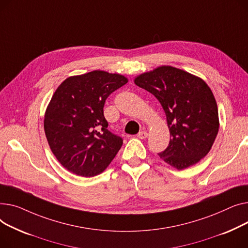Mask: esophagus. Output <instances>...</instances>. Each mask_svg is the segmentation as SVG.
I'll list each match as a JSON object with an SVG mask.
<instances>
[{
  "mask_svg": "<svg viewBox=\"0 0 248 248\" xmlns=\"http://www.w3.org/2000/svg\"><path fill=\"white\" fill-rule=\"evenodd\" d=\"M137 137L139 139H146L148 137V133L146 132V131H141V132H139L137 134Z\"/></svg>",
  "mask_w": 248,
  "mask_h": 248,
  "instance_id": "esophagus-1",
  "label": "esophagus"
}]
</instances>
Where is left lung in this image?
<instances>
[{"label":"left lung","instance_id":"1","mask_svg":"<svg viewBox=\"0 0 248 248\" xmlns=\"http://www.w3.org/2000/svg\"><path fill=\"white\" fill-rule=\"evenodd\" d=\"M161 104L170 132L160 158L178 170L190 167L210 151L219 128L218 109L208 85L201 78L171 66L143 73L134 80Z\"/></svg>","mask_w":248,"mask_h":248}]
</instances>
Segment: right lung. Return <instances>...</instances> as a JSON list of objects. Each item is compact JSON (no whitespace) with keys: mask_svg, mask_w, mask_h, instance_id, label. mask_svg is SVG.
I'll return each mask as SVG.
<instances>
[{"mask_svg":"<svg viewBox=\"0 0 248 248\" xmlns=\"http://www.w3.org/2000/svg\"><path fill=\"white\" fill-rule=\"evenodd\" d=\"M128 82L119 74L92 71L67 78L47 107L44 129L53 154L68 171L92 177L103 172L123 140L108 130L104 104Z\"/></svg>","mask_w":248,"mask_h":248,"instance_id":"add662e5","label":"right lung"}]
</instances>
